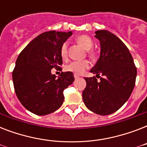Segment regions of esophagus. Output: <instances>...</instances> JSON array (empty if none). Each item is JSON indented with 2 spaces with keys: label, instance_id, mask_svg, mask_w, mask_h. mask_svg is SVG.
Listing matches in <instances>:
<instances>
[{
  "label": "esophagus",
  "instance_id": "obj_1",
  "mask_svg": "<svg viewBox=\"0 0 147 147\" xmlns=\"http://www.w3.org/2000/svg\"><path fill=\"white\" fill-rule=\"evenodd\" d=\"M79 77H80V76H78V75H76V74H75V75H74V78H76V79L78 78H79Z\"/></svg>",
  "mask_w": 147,
  "mask_h": 147
}]
</instances>
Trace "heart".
Listing matches in <instances>:
<instances>
[{"label":"heart","mask_w":147,"mask_h":147,"mask_svg":"<svg viewBox=\"0 0 147 147\" xmlns=\"http://www.w3.org/2000/svg\"><path fill=\"white\" fill-rule=\"evenodd\" d=\"M77 42L82 46V47L88 50V54L91 58L94 57V53L93 51L90 50L93 47V42L92 40L86 35L79 36L77 37ZM60 55L63 60H66L68 58V42H65L62 43L60 48ZM90 62L88 60H82V61H73L69 62L65 66V70L69 72H72L76 75H81L82 74L86 69H89Z\"/></svg>","instance_id":"b5f03b06"}]
</instances>
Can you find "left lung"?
<instances>
[{
  "label": "left lung",
  "mask_w": 147,
  "mask_h": 147,
  "mask_svg": "<svg viewBox=\"0 0 147 147\" xmlns=\"http://www.w3.org/2000/svg\"><path fill=\"white\" fill-rule=\"evenodd\" d=\"M94 36L100 42V57L90 71L96 76L85 78L86 88L82 98L90 111L108 115L121 108L130 98L137 68L129 49L117 36L107 30L96 31Z\"/></svg>",
  "instance_id": "1"
}]
</instances>
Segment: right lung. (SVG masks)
Here are the masks:
<instances>
[{
    "mask_svg": "<svg viewBox=\"0 0 147 147\" xmlns=\"http://www.w3.org/2000/svg\"><path fill=\"white\" fill-rule=\"evenodd\" d=\"M71 34L55 30L41 33L17 57L13 82L17 98L29 111L42 116L62 106L63 91L75 80L73 73L62 71L56 78L51 70L62 64L60 48Z\"/></svg>",
    "mask_w": 147,
    "mask_h": 147,
    "instance_id": "obj_1",
    "label": "right lung"
}]
</instances>
